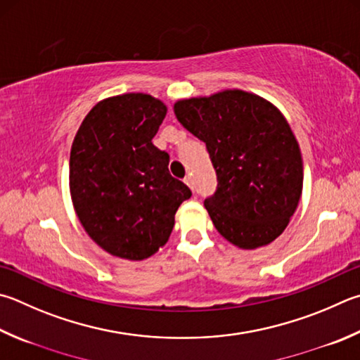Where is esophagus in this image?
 <instances>
[{
    "label": "esophagus",
    "mask_w": 360,
    "mask_h": 360,
    "mask_svg": "<svg viewBox=\"0 0 360 360\" xmlns=\"http://www.w3.org/2000/svg\"><path fill=\"white\" fill-rule=\"evenodd\" d=\"M184 182H186V184L188 186V187H191L192 188V191H193V178H192V176L191 174H188V176H186V179H184Z\"/></svg>",
    "instance_id": "obj_1"
}]
</instances>
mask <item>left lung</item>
I'll return each instance as SVG.
<instances>
[{
	"label": "left lung",
	"instance_id": "8db88e82",
	"mask_svg": "<svg viewBox=\"0 0 360 360\" xmlns=\"http://www.w3.org/2000/svg\"><path fill=\"white\" fill-rule=\"evenodd\" d=\"M188 132L206 143L217 191L205 200L214 226L231 244L252 250L283 233L302 193L297 140L271 102L240 89L174 103Z\"/></svg>",
	"mask_w": 360,
	"mask_h": 360
}]
</instances>
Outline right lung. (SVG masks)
I'll return each mask as SVG.
<instances>
[{"label": "right lung", "instance_id": "add662e5", "mask_svg": "<svg viewBox=\"0 0 360 360\" xmlns=\"http://www.w3.org/2000/svg\"><path fill=\"white\" fill-rule=\"evenodd\" d=\"M167 115L159 99L129 93L101 101L72 143L69 186L78 220L113 257L140 261L167 243L174 214L192 197L153 145Z\"/></svg>", "mask_w": 360, "mask_h": 360}]
</instances>
